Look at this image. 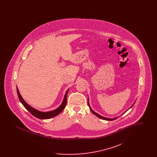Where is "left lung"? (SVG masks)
<instances>
[{
  "instance_id": "left-lung-1",
  "label": "left lung",
  "mask_w": 157,
  "mask_h": 157,
  "mask_svg": "<svg viewBox=\"0 0 157 157\" xmlns=\"http://www.w3.org/2000/svg\"><path fill=\"white\" fill-rule=\"evenodd\" d=\"M88 105H89V106H90V105H89V103H88ZM132 107V106H131ZM90 111L92 112L94 115H95L96 116H97L98 117H99V118H101V119H103V120H106V121H113V120H116L117 118H114V119H109V118H105V117H102V116H101V115H98V113H97L96 112H94L91 108H90Z\"/></svg>"
}]
</instances>
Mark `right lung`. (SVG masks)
Instances as JSON below:
<instances>
[{"mask_svg": "<svg viewBox=\"0 0 157 157\" xmlns=\"http://www.w3.org/2000/svg\"><path fill=\"white\" fill-rule=\"evenodd\" d=\"M68 90H67V92H66V94L65 95V97H64V99H63V102H62V104H61L59 107L58 108H57L56 109L54 110V111L48 112H40V111H37L36 109L33 108L32 107H31L30 105L28 104L23 99V98L21 97V94H19V90H18L17 88V94L18 97H19V99L21 102L22 104L23 105L25 106V108L29 112H30L32 115H33L36 118H39V119H40V120H46V119L51 118L52 117H54L58 115V114H59L64 109V108H65V106L67 105V95Z\"/></svg>", "mask_w": 157, "mask_h": 157, "instance_id": "right-lung-1", "label": "right lung"}]
</instances>
